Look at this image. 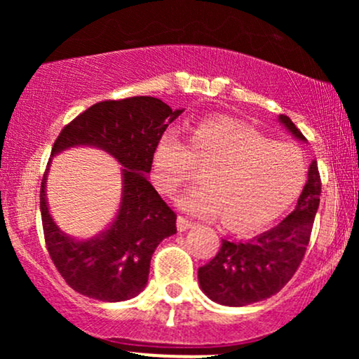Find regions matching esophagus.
<instances>
[{
    "mask_svg": "<svg viewBox=\"0 0 359 359\" xmlns=\"http://www.w3.org/2000/svg\"><path fill=\"white\" fill-rule=\"evenodd\" d=\"M194 224H196V222L191 221V219H187V217H184V216L177 217V228H179V231H185V229L192 228Z\"/></svg>",
    "mask_w": 359,
    "mask_h": 359,
    "instance_id": "34e87169",
    "label": "esophagus"
}]
</instances>
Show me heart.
Instances as JSON below:
<instances>
[{"label": "heart", "instance_id": "obj_1", "mask_svg": "<svg viewBox=\"0 0 359 359\" xmlns=\"http://www.w3.org/2000/svg\"><path fill=\"white\" fill-rule=\"evenodd\" d=\"M194 167H204L201 184L180 194L177 204L201 217L222 216L233 231L258 229L277 219L297 199L304 182V163L294 147L269 142L226 118L201 121L189 145L177 130L160 137L154 151L160 192L174 194Z\"/></svg>", "mask_w": 359, "mask_h": 359}]
</instances>
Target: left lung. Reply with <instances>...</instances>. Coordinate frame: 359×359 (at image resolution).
Here are the masks:
<instances>
[{"label": "left lung", "mask_w": 359, "mask_h": 359, "mask_svg": "<svg viewBox=\"0 0 359 359\" xmlns=\"http://www.w3.org/2000/svg\"><path fill=\"white\" fill-rule=\"evenodd\" d=\"M278 119L295 138L306 140L290 118L280 114ZM319 196L320 174L312 160L297 208L285 219L250 241H221L216 257L197 273L204 294L222 306L241 307L282 290L306 255Z\"/></svg>", "instance_id": "left-lung-1"}]
</instances>
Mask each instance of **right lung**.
Returning a JSON list of instances; mask_svg holds the SVG:
<instances>
[{
  "mask_svg": "<svg viewBox=\"0 0 359 359\" xmlns=\"http://www.w3.org/2000/svg\"><path fill=\"white\" fill-rule=\"evenodd\" d=\"M182 114L150 96L106 100L82 111L62 128L52 155L69 147L106 150L123 167V203L109 229L89 241H76L52 221L40 187L43 238L53 265L69 287L86 297L119 302L137 297L148 282L154 251L177 231V214L150 184L156 143Z\"/></svg>",
  "mask_w": 359,
  "mask_h": 359,
  "instance_id": "add662e5",
  "label": "right lung"
}]
</instances>
